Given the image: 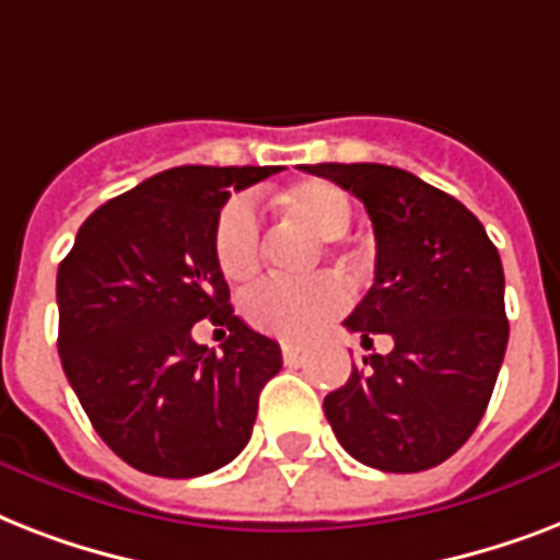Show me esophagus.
Here are the masks:
<instances>
[{"label":"esophagus","instance_id":"obj_1","mask_svg":"<svg viewBox=\"0 0 560 560\" xmlns=\"http://www.w3.org/2000/svg\"><path fill=\"white\" fill-rule=\"evenodd\" d=\"M302 354H305V346H302V342H281V358H284V363H299Z\"/></svg>","mask_w":560,"mask_h":560}]
</instances>
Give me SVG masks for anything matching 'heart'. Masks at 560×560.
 <instances>
[{
  "mask_svg": "<svg viewBox=\"0 0 560 560\" xmlns=\"http://www.w3.org/2000/svg\"><path fill=\"white\" fill-rule=\"evenodd\" d=\"M272 206L299 220L316 237L334 241L349 232L354 202L328 179H302L272 197ZM214 261L223 279H249L261 264V218L249 197H232L220 209L211 237ZM346 307V288L331 276L311 281L264 279L241 296V314L255 331L279 340H302L328 316Z\"/></svg>",
  "mask_w": 560,
  "mask_h": 560,
  "instance_id": "1",
  "label": "heart"
}]
</instances>
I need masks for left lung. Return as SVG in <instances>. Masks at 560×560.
<instances>
[{"label": "left lung", "mask_w": 560, "mask_h": 560, "mask_svg": "<svg viewBox=\"0 0 560 560\" xmlns=\"http://www.w3.org/2000/svg\"><path fill=\"white\" fill-rule=\"evenodd\" d=\"M351 191L374 226V284L349 331L386 334L392 351L363 358L325 395V418L358 462L416 474L459 451L486 416L503 366L509 319L500 253L456 197L374 162L305 165Z\"/></svg>", "instance_id": "8db88e82"}]
</instances>
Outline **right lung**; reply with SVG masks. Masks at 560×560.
I'll use <instances>...</instances> for the list:
<instances>
[{
	"mask_svg": "<svg viewBox=\"0 0 560 560\" xmlns=\"http://www.w3.org/2000/svg\"><path fill=\"white\" fill-rule=\"evenodd\" d=\"M279 165H183L95 209L57 270L63 372L95 433L130 468L188 479L244 451L279 342L232 314L211 237L229 194ZM226 324L224 354L194 322Z\"/></svg>",
	"mask_w": 560,
	"mask_h": 560,
	"instance_id": "1",
	"label": "right lung"
}]
</instances>
